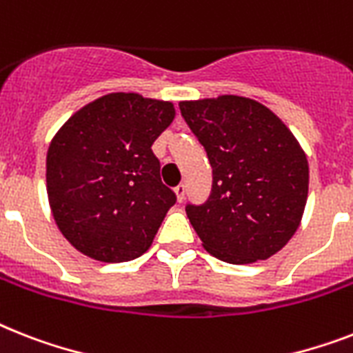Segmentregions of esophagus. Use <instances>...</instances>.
<instances>
[{
    "label": "esophagus",
    "instance_id": "obj_1",
    "mask_svg": "<svg viewBox=\"0 0 353 353\" xmlns=\"http://www.w3.org/2000/svg\"><path fill=\"white\" fill-rule=\"evenodd\" d=\"M174 194H176V197H177V203H183V199H185V194H186L185 185H177L176 188H174Z\"/></svg>",
    "mask_w": 353,
    "mask_h": 353
}]
</instances>
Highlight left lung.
I'll use <instances>...</instances> for the list:
<instances>
[{"label": "left lung", "instance_id": "1", "mask_svg": "<svg viewBox=\"0 0 353 353\" xmlns=\"http://www.w3.org/2000/svg\"><path fill=\"white\" fill-rule=\"evenodd\" d=\"M210 159L208 201L186 206L203 248L232 265L268 259L290 241L308 199V159L268 107L234 94L179 103Z\"/></svg>", "mask_w": 353, "mask_h": 353}]
</instances>
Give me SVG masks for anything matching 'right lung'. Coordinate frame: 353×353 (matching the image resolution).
Here are the masks:
<instances>
[{"label": "right lung", "mask_w": 353, "mask_h": 353, "mask_svg": "<svg viewBox=\"0 0 353 353\" xmlns=\"http://www.w3.org/2000/svg\"><path fill=\"white\" fill-rule=\"evenodd\" d=\"M176 117L172 101L112 92L81 107L47 152L54 221L83 256L125 263L150 248L176 196L152 145Z\"/></svg>", "instance_id": "add662e5"}]
</instances>
